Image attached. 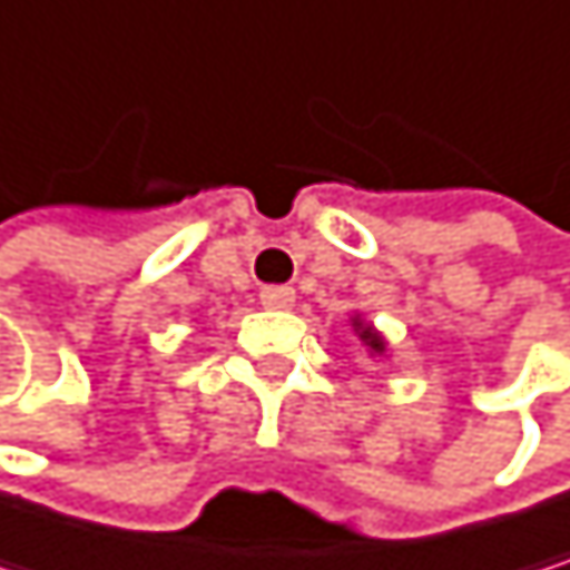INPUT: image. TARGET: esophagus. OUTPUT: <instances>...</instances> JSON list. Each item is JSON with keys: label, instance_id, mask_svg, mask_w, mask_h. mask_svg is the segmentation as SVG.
<instances>
[{"label": "esophagus", "instance_id": "1", "mask_svg": "<svg viewBox=\"0 0 570 570\" xmlns=\"http://www.w3.org/2000/svg\"><path fill=\"white\" fill-rule=\"evenodd\" d=\"M259 301H263V307H269V311H291L294 301H297V294H294L291 287H263V291H259Z\"/></svg>", "mask_w": 570, "mask_h": 570}]
</instances>
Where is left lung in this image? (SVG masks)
I'll return each mask as SVG.
<instances>
[{"instance_id": "obj_1", "label": "left lung", "mask_w": 570, "mask_h": 570, "mask_svg": "<svg viewBox=\"0 0 570 570\" xmlns=\"http://www.w3.org/2000/svg\"><path fill=\"white\" fill-rule=\"evenodd\" d=\"M352 332L358 335V342L365 345V352H368L372 358H383V355H386V338H383L368 321H362L358 314H352Z\"/></svg>"}]
</instances>
